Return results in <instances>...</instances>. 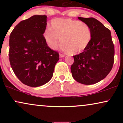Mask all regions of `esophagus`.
<instances>
[{
    "label": "esophagus",
    "instance_id": "1",
    "mask_svg": "<svg viewBox=\"0 0 123 123\" xmlns=\"http://www.w3.org/2000/svg\"><path fill=\"white\" fill-rule=\"evenodd\" d=\"M65 57V55L63 54L62 53H60V58H63Z\"/></svg>",
    "mask_w": 123,
    "mask_h": 123
}]
</instances>
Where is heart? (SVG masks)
I'll list each match as a JSON object with an SVG mask.
<instances>
[{
    "mask_svg": "<svg viewBox=\"0 0 123 123\" xmlns=\"http://www.w3.org/2000/svg\"><path fill=\"white\" fill-rule=\"evenodd\" d=\"M46 28L44 37L49 46L56 49L61 44L63 51L76 54L85 50L92 40V31L87 24L71 18H56Z\"/></svg>",
    "mask_w": 123,
    "mask_h": 123,
    "instance_id": "heart-1",
    "label": "heart"
}]
</instances>
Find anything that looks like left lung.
I'll return each mask as SVG.
<instances>
[{"instance_id": "8db88e82", "label": "left lung", "mask_w": 123, "mask_h": 123, "mask_svg": "<svg viewBox=\"0 0 123 123\" xmlns=\"http://www.w3.org/2000/svg\"><path fill=\"white\" fill-rule=\"evenodd\" d=\"M92 31V40L84 51L73 56L72 74L77 82L86 85L104 79L111 71L115 61V46L111 31L94 18L78 17Z\"/></svg>"}]
</instances>
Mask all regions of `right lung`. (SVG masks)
I'll use <instances>...</instances> for the list:
<instances>
[{"label":"right lung","instance_id":"obj_1","mask_svg":"<svg viewBox=\"0 0 123 123\" xmlns=\"http://www.w3.org/2000/svg\"><path fill=\"white\" fill-rule=\"evenodd\" d=\"M46 15H33L21 21L10 35L8 56L14 73L25 85L39 87L53 75L59 53L48 46L43 36Z\"/></svg>","mask_w":123,"mask_h":123}]
</instances>
